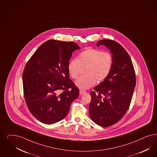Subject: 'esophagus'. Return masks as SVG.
Instances as JSON below:
<instances>
[{
    "mask_svg": "<svg viewBox=\"0 0 157 157\" xmlns=\"http://www.w3.org/2000/svg\"><path fill=\"white\" fill-rule=\"evenodd\" d=\"M85 93H86V92L85 90H79V94H80L81 95H82V94H85Z\"/></svg>",
    "mask_w": 157,
    "mask_h": 157,
    "instance_id": "34e87169",
    "label": "esophagus"
}]
</instances>
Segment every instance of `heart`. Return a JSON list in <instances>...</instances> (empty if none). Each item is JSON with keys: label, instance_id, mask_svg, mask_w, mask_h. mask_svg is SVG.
<instances>
[{"label": "heart", "instance_id": "1", "mask_svg": "<svg viewBox=\"0 0 157 157\" xmlns=\"http://www.w3.org/2000/svg\"><path fill=\"white\" fill-rule=\"evenodd\" d=\"M113 64L112 54L98 49H87L78 56V59H71L68 65V72L71 78H79L82 69H85V75L75 82L76 86L82 90L89 89L96 82L104 81L109 75Z\"/></svg>", "mask_w": 157, "mask_h": 157}]
</instances>
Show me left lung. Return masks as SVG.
Segmentation results:
<instances>
[{"label": "left lung", "mask_w": 157, "mask_h": 157, "mask_svg": "<svg viewBox=\"0 0 157 157\" xmlns=\"http://www.w3.org/2000/svg\"><path fill=\"white\" fill-rule=\"evenodd\" d=\"M113 57L108 77L91 91L89 115L92 121L102 127H108L122 118L129 108L136 86V74L132 61L119 43L109 39L99 40Z\"/></svg>", "instance_id": "8db88e82"}]
</instances>
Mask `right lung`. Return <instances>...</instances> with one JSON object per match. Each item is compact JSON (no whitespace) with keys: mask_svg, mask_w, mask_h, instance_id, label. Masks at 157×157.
<instances>
[{"mask_svg":"<svg viewBox=\"0 0 157 157\" xmlns=\"http://www.w3.org/2000/svg\"><path fill=\"white\" fill-rule=\"evenodd\" d=\"M79 49L74 42L49 40L25 66V100L31 113L41 122L53 124L64 119L79 96V89L69 78L68 65L73 52Z\"/></svg>","mask_w":157,"mask_h":157,"instance_id":"add662e5","label":"right lung"}]
</instances>
